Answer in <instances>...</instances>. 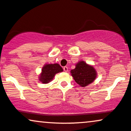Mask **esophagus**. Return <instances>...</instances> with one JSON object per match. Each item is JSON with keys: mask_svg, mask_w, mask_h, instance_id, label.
<instances>
[{"mask_svg": "<svg viewBox=\"0 0 131 131\" xmlns=\"http://www.w3.org/2000/svg\"><path fill=\"white\" fill-rule=\"evenodd\" d=\"M63 69H64V70L66 72H67V71H68V67H66V66H65V67H63Z\"/></svg>", "mask_w": 131, "mask_h": 131, "instance_id": "obj_1", "label": "esophagus"}]
</instances>
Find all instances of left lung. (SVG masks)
Here are the masks:
<instances>
[{
  "label": "left lung",
  "mask_w": 131,
  "mask_h": 131,
  "mask_svg": "<svg viewBox=\"0 0 131 131\" xmlns=\"http://www.w3.org/2000/svg\"><path fill=\"white\" fill-rule=\"evenodd\" d=\"M70 72L77 83L82 87L91 83L96 78V72L94 67L88 65L84 61L77 64L76 67Z\"/></svg>",
  "instance_id": "8db88e82"
}]
</instances>
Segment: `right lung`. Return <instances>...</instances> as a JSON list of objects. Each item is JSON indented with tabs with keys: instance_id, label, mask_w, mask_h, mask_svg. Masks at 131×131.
<instances>
[{
	"instance_id": "obj_1",
	"label": "right lung",
	"mask_w": 131,
	"mask_h": 131,
	"mask_svg": "<svg viewBox=\"0 0 131 131\" xmlns=\"http://www.w3.org/2000/svg\"><path fill=\"white\" fill-rule=\"evenodd\" d=\"M41 70L40 80L42 83H48L53 80L55 74L62 72L63 69L58 64H51L45 66Z\"/></svg>"
}]
</instances>
